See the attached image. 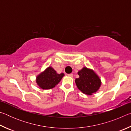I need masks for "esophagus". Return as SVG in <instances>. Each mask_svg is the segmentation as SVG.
Wrapping results in <instances>:
<instances>
[{"instance_id": "34e87169", "label": "esophagus", "mask_w": 131, "mask_h": 131, "mask_svg": "<svg viewBox=\"0 0 131 131\" xmlns=\"http://www.w3.org/2000/svg\"><path fill=\"white\" fill-rule=\"evenodd\" d=\"M68 76H69V77H72L73 76V74L72 73H70V74H68Z\"/></svg>"}]
</instances>
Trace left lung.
<instances>
[{
  "label": "left lung",
  "instance_id": "left-lung-1",
  "mask_svg": "<svg viewBox=\"0 0 131 131\" xmlns=\"http://www.w3.org/2000/svg\"><path fill=\"white\" fill-rule=\"evenodd\" d=\"M79 77L75 80L77 88L86 95H92L99 90L101 81L92 70L84 67L78 72Z\"/></svg>",
  "mask_w": 131,
  "mask_h": 131
}]
</instances>
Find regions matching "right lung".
<instances>
[{
  "label": "right lung",
  "mask_w": 131,
  "mask_h": 131,
  "mask_svg": "<svg viewBox=\"0 0 131 131\" xmlns=\"http://www.w3.org/2000/svg\"><path fill=\"white\" fill-rule=\"evenodd\" d=\"M64 75L58 74L52 67H48L36 77V83L41 89H51L59 83Z\"/></svg>",
  "instance_id": "right-lung-1"
}]
</instances>
